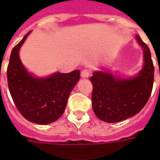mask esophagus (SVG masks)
Returning <instances> with one entry per match:
<instances>
[{"mask_svg": "<svg viewBox=\"0 0 160 160\" xmlns=\"http://www.w3.org/2000/svg\"><path fill=\"white\" fill-rule=\"evenodd\" d=\"M90 74H91V71L89 69H83L81 72V77L83 78H87V77H89Z\"/></svg>", "mask_w": 160, "mask_h": 160, "instance_id": "1", "label": "esophagus"}]
</instances>
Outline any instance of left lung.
<instances>
[{"label": "left lung", "instance_id": "obj_1", "mask_svg": "<svg viewBox=\"0 0 160 160\" xmlns=\"http://www.w3.org/2000/svg\"><path fill=\"white\" fill-rule=\"evenodd\" d=\"M143 50L144 65L136 77L121 79L109 72L95 71L92 83V109L99 119L116 123L139 113L151 96L154 82V66L148 45L136 35Z\"/></svg>", "mask_w": 160, "mask_h": 160}]
</instances>
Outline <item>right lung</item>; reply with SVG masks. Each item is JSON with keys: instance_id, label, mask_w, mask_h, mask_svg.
I'll return each mask as SVG.
<instances>
[{"instance_id": "add662e5", "label": "right lung", "mask_w": 160, "mask_h": 160, "mask_svg": "<svg viewBox=\"0 0 160 160\" xmlns=\"http://www.w3.org/2000/svg\"><path fill=\"white\" fill-rule=\"evenodd\" d=\"M30 32L11 52L7 68L8 86L16 107L26 119L48 125L64 113L68 96L80 79V71L55 73L45 78L29 74L21 63L18 52Z\"/></svg>"}]
</instances>
